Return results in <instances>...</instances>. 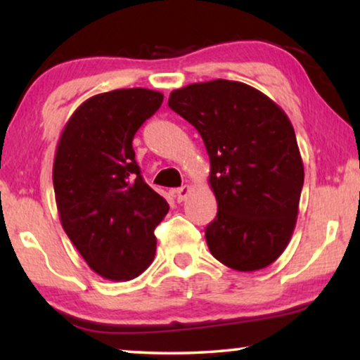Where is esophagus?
Instances as JSON below:
<instances>
[{
	"label": "esophagus",
	"instance_id": "esophagus-1",
	"mask_svg": "<svg viewBox=\"0 0 360 360\" xmlns=\"http://www.w3.org/2000/svg\"><path fill=\"white\" fill-rule=\"evenodd\" d=\"M190 191H191V186H188V185H184V186H180V188H176L174 191L176 201H179V203H181V201H185L186 196L190 195Z\"/></svg>",
	"mask_w": 360,
	"mask_h": 360
}]
</instances>
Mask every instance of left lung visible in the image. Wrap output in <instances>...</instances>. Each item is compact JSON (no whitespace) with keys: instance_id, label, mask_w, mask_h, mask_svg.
I'll return each mask as SVG.
<instances>
[{"instance_id":"left-lung-1","label":"left lung","mask_w":360,"mask_h":360,"mask_svg":"<svg viewBox=\"0 0 360 360\" xmlns=\"http://www.w3.org/2000/svg\"><path fill=\"white\" fill-rule=\"evenodd\" d=\"M169 106L200 132L210 155L218 214L206 226L210 252L239 272L275 262L297 224L304 170L288 116L240 82L191 83Z\"/></svg>"}]
</instances>
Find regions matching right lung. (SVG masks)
I'll return each mask as SVG.
<instances>
[{
	"label": "right lung",
	"mask_w": 360,
	"mask_h": 360,
	"mask_svg": "<svg viewBox=\"0 0 360 360\" xmlns=\"http://www.w3.org/2000/svg\"><path fill=\"white\" fill-rule=\"evenodd\" d=\"M164 95L122 88L88 98L58 139L52 180L62 228L93 272L131 280L155 255L169 203L146 184L132 139Z\"/></svg>",
	"instance_id": "1"
}]
</instances>
